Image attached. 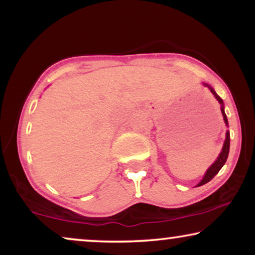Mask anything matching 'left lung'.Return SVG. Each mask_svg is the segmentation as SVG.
I'll return each mask as SVG.
<instances>
[{
	"label": "left lung",
	"instance_id": "1",
	"mask_svg": "<svg viewBox=\"0 0 255 255\" xmlns=\"http://www.w3.org/2000/svg\"><path fill=\"white\" fill-rule=\"evenodd\" d=\"M205 86H208V85H205ZM208 87H209V88H210L211 93L214 94L215 97H216V99H217L218 102L222 104L221 110H222L223 117H224L225 123L228 124V118H226V115H225V113H224V107H223V100L217 95V93H216L215 90L212 89L210 86H208ZM229 151H230V132L228 131V132H226V139H225L224 146H223L222 153H221V154H219L218 159L216 160V161H215L214 163H212V166L210 167V168H209V169L207 170V173H205L203 180H202L201 182L197 184V186H202V184H205L207 182H209V181H210L211 179H214V176L219 172V170H221L222 167L224 166V163L226 162V159H228V156H229Z\"/></svg>",
	"mask_w": 255,
	"mask_h": 255
}]
</instances>
